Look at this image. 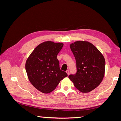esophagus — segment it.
Masks as SVG:
<instances>
[{"label": "esophagus", "mask_w": 121, "mask_h": 121, "mask_svg": "<svg viewBox=\"0 0 121 121\" xmlns=\"http://www.w3.org/2000/svg\"><path fill=\"white\" fill-rule=\"evenodd\" d=\"M66 72H67V73L68 74V75H69V69H68V70L66 71Z\"/></svg>", "instance_id": "1"}]
</instances>
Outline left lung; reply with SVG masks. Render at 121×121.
Listing matches in <instances>:
<instances>
[{"mask_svg": "<svg viewBox=\"0 0 121 121\" xmlns=\"http://www.w3.org/2000/svg\"><path fill=\"white\" fill-rule=\"evenodd\" d=\"M76 61L77 71L69 79L81 92H90L96 88L104 78L105 62L100 52L92 44L77 41L70 45Z\"/></svg>", "mask_w": 121, "mask_h": 121, "instance_id": "8db88e82", "label": "left lung"}]
</instances>
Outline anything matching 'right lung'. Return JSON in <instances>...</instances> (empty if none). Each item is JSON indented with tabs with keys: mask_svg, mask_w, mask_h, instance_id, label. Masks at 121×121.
Instances as JSON below:
<instances>
[{
	"mask_svg": "<svg viewBox=\"0 0 121 121\" xmlns=\"http://www.w3.org/2000/svg\"><path fill=\"white\" fill-rule=\"evenodd\" d=\"M61 43L44 42L36 47L26 63L29 81L44 93L52 92L68 74L61 71L57 56L63 48Z\"/></svg>",
	"mask_w": 121,
	"mask_h": 121,
	"instance_id": "add662e5",
	"label": "right lung"
}]
</instances>
